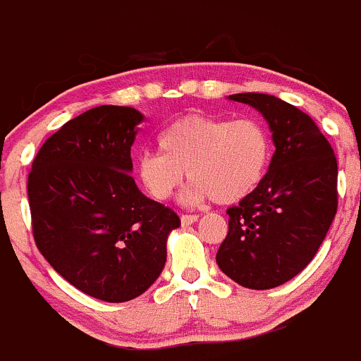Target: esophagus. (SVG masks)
Instances as JSON below:
<instances>
[{
  "label": "esophagus",
  "instance_id": "obj_1",
  "mask_svg": "<svg viewBox=\"0 0 361 361\" xmlns=\"http://www.w3.org/2000/svg\"><path fill=\"white\" fill-rule=\"evenodd\" d=\"M181 219V224H183V226H190V224H194L195 220L199 219L197 215H188V213H183V215L180 216Z\"/></svg>",
  "mask_w": 361,
  "mask_h": 361
}]
</instances>
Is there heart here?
I'll return each mask as SVG.
<instances>
[{
    "label": "heart",
    "mask_w": 361,
    "mask_h": 361,
    "mask_svg": "<svg viewBox=\"0 0 361 361\" xmlns=\"http://www.w3.org/2000/svg\"><path fill=\"white\" fill-rule=\"evenodd\" d=\"M159 148L137 157L139 181L153 199L166 201L187 173L190 204L241 201L259 187L271 159V137L257 118L187 116L159 135Z\"/></svg>",
    "instance_id": "heart-1"
}]
</instances>
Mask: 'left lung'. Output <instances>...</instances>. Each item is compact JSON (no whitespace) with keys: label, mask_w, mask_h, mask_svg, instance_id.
I'll return each instance as SVG.
<instances>
[{"label":"left lung","mask_w":361,"mask_h":361,"mask_svg":"<svg viewBox=\"0 0 361 361\" xmlns=\"http://www.w3.org/2000/svg\"><path fill=\"white\" fill-rule=\"evenodd\" d=\"M229 99L266 118L275 153L259 187L227 209L229 231L216 264L243 288L271 289L296 277L319 250L337 213V159L298 107L264 93Z\"/></svg>","instance_id":"obj_1"}]
</instances>
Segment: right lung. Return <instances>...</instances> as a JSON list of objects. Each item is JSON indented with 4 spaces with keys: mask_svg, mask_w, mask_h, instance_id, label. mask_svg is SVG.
<instances>
[{
    "mask_svg": "<svg viewBox=\"0 0 361 361\" xmlns=\"http://www.w3.org/2000/svg\"><path fill=\"white\" fill-rule=\"evenodd\" d=\"M141 121L132 107L86 111L42 145L27 174L37 248L73 288L109 303L137 298L159 279L167 234L180 226L130 176Z\"/></svg>",
    "mask_w": 361,
    "mask_h": 361,
    "instance_id": "1",
    "label": "right lung"
}]
</instances>
